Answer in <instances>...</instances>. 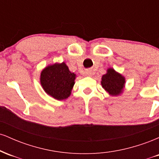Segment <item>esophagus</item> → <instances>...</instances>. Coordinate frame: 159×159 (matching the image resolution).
<instances>
[{
	"label": "esophagus",
	"instance_id": "34e87169",
	"mask_svg": "<svg viewBox=\"0 0 159 159\" xmlns=\"http://www.w3.org/2000/svg\"><path fill=\"white\" fill-rule=\"evenodd\" d=\"M85 72H86V75L88 76H90L91 74H92V71L91 70H87Z\"/></svg>",
	"mask_w": 159,
	"mask_h": 159
}]
</instances>
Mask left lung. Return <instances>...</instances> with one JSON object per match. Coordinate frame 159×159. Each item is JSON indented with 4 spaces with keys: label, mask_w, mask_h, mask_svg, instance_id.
I'll list each match as a JSON object with an SVG mask.
<instances>
[{
    "label": "left lung",
    "mask_w": 159,
    "mask_h": 159,
    "mask_svg": "<svg viewBox=\"0 0 159 159\" xmlns=\"http://www.w3.org/2000/svg\"><path fill=\"white\" fill-rule=\"evenodd\" d=\"M125 78L116 72L114 69H108L107 73L102 78V87L111 96H118L123 92Z\"/></svg>",
    "instance_id": "left-lung-1"
}]
</instances>
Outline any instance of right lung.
<instances>
[{
  "mask_svg": "<svg viewBox=\"0 0 159 159\" xmlns=\"http://www.w3.org/2000/svg\"><path fill=\"white\" fill-rule=\"evenodd\" d=\"M75 74L65 63L48 66L42 71L40 82L47 94L57 100L67 98L75 84Z\"/></svg>",
  "mask_w": 159,
  "mask_h": 159,
  "instance_id": "add662e5",
  "label": "right lung"
}]
</instances>
